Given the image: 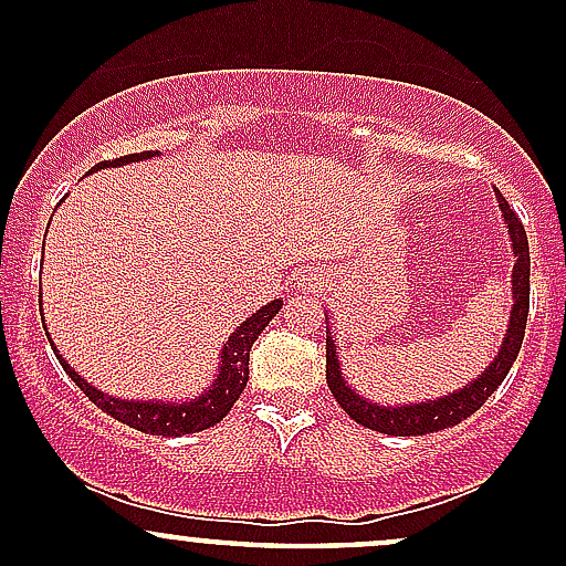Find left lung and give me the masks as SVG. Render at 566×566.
Segmentation results:
<instances>
[{"mask_svg":"<svg viewBox=\"0 0 566 566\" xmlns=\"http://www.w3.org/2000/svg\"><path fill=\"white\" fill-rule=\"evenodd\" d=\"M501 210H504V219L510 224L512 235V249H515V271H512V317L510 328H506L504 345H501L495 361L473 380L471 386L460 389L458 394H449V397L436 399V402H421V405H405V408H384V405L367 402L364 397H358L350 386L342 380L339 358H336L334 339H325V380H328V389L336 397V402L342 405L347 416L358 424L369 427V430L386 432V436H427V432L447 430V427L460 424L462 419H468L471 413H476L484 405V399L490 397L501 386V380L510 375L512 361L517 358L523 345V334H526V319H528V276H531V260H528V238L523 230L521 219L515 216V210L506 205V199L499 193ZM328 334V331H325Z\"/></svg>","mask_w":566,"mask_h":566,"instance_id":"left-lung-1","label":"left lung"}]
</instances>
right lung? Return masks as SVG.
<instances>
[{"label":"right lung","mask_w":566,"mask_h":566,"mask_svg":"<svg viewBox=\"0 0 566 566\" xmlns=\"http://www.w3.org/2000/svg\"><path fill=\"white\" fill-rule=\"evenodd\" d=\"M158 156V150H145V153H130V156L114 158V161H101L98 169L104 167H123L128 161H142V158H153ZM282 310V301H273V304L262 306L256 315H251L235 334L227 339L224 353H221V373L219 380L213 384V389L208 394H202L193 402H128V399H117L108 397V394L98 391L95 386H90L87 380L82 378L78 373H73L71 367L65 364V358H60L62 369L71 375L73 384L78 386L84 394L90 397V402L98 405L101 410L108 416H114L123 424L134 427V430L147 432V436H188V432H199L208 430V427L219 424L227 413L232 410V405L238 402L243 389H247L249 380V350L251 345L256 342V336L262 334L268 323L276 317V312ZM56 353V350H54Z\"/></svg>","instance_id":"right-lung-1"}]
</instances>
